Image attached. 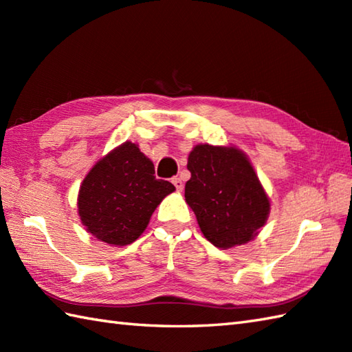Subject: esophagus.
<instances>
[{"instance_id":"esophagus-1","label":"esophagus","mask_w":352,"mask_h":352,"mask_svg":"<svg viewBox=\"0 0 352 352\" xmlns=\"http://www.w3.org/2000/svg\"><path fill=\"white\" fill-rule=\"evenodd\" d=\"M172 184H174L175 186V189L177 190H183V180H182V178L180 177H174V178H172Z\"/></svg>"}]
</instances>
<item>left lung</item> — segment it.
Listing matches in <instances>:
<instances>
[{"label":"left lung","instance_id":"8db88e82","mask_svg":"<svg viewBox=\"0 0 352 352\" xmlns=\"http://www.w3.org/2000/svg\"><path fill=\"white\" fill-rule=\"evenodd\" d=\"M184 198L208 242L222 250L250 242L271 210L258 177L241 149L197 145L188 160Z\"/></svg>","mask_w":352,"mask_h":352}]
</instances>
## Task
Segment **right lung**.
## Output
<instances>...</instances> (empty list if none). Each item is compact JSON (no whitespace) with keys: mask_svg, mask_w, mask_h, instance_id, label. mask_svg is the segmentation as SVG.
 Instances as JSON below:
<instances>
[{"mask_svg":"<svg viewBox=\"0 0 352 352\" xmlns=\"http://www.w3.org/2000/svg\"><path fill=\"white\" fill-rule=\"evenodd\" d=\"M154 174L153 162L131 142L96 162L78 192V214L89 233L111 246L136 241L162 199L175 190Z\"/></svg>","mask_w":352,"mask_h":352,"instance_id":"add662e5","label":"right lung"}]
</instances>
